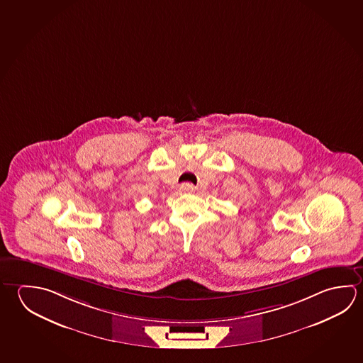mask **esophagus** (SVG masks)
<instances>
[{"label": "esophagus", "instance_id": "34e87169", "mask_svg": "<svg viewBox=\"0 0 363 363\" xmlns=\"http://www.w3.org/2000/svg\"><path fill=\"white\" fill-rule=\"evenodd\" d=\"M179 191H182V192H194L195 191V186L192 184H182L179 186Z\"/></svg>", "mask_w": 363, "mask_h": 363}]
</instances>
